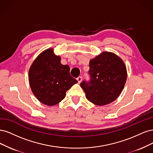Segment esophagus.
I'll return each instance as SVG.
<instances>
[{
	"label": "esophagus",
	"instance_id": "esophagus-1",
	"mask_svg": "<svg viewBox=\"0 0 153 153\" xmlns=\"http://www.w3.org/2000/svg\"><path fill=\"white\" fill-rule=\"evenodd\" d=\"M77 80L78 81V83H81L82 80V76H79L77 78Z\"/></svg>",
	"mask_w": 153,
	"mask_h": 153
}]
</instances>
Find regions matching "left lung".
Here are the masks:
<instances>
[{
    "label": "left lung",
    "mask_w": 153,
    "mask_h": 153,
    "mask_svg": "<svg viewBox=\"0 0 153 153\" xmlns=\"http://www.w3.org/2000/svg\"><path fill=\"white\" fill-rule=\"evenodd\" d=\"M90 80L83 81L81 87L87 99L97 105L114 101L120 95L126 81L124 62L115 54L103 52L90 61Z\"/></svg>",
    "instance_id": "1"
}]
</instances>
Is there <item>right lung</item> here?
Segmentation results:
<instances>
[{
  "label": "right lung",
  "mask_w": 153,
  "mask_h": 153,
  "mask_svg": "<svg viewBox=\"0 0 153 153\" xmlns=\"http://www.w3.org/2000/svg\"><path fill=\"white\" fill-rule=\"evenodd\" d=\"M60 60L53 49H48L37 57L29 70L28 79L33 93L49 106L62 101L66 91L77 82L70 75L69 66L62 65Z\"/></svg>",
  "instance_id": "right-lung-1"
}]
</instances>
